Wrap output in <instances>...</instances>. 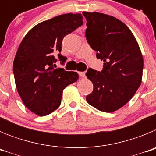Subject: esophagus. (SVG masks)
Returning <instances> with one entry per match:
<instances>
[{
    "label": "esophagus",
    "instance_id": "34e87169",
    "mask_svg": "<svg viewBox=\"0 0 156 156\" xmlns=\"http://www.w3.org/2000/svg\"><path fill=\"white\" fill-rule=\"evenodd\" d=\"M79 75L80 77H85V72H79Z\"/></svg>",
    "mask_w": 156,
    "mask_h": 156
}]
</instances>
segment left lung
Wrapping results in <instances>:
<instances>
[{
	"label": "left lung",
	"mask_w": 156,
	"mask_h": 156,
	"mask_svg": "<svg viewBox=\"0 0 156 156\" xmlns=\"http://www.w3.org/2000/svg\"><path fill=\"white\" fill-rule=\"evenodd\" d=\"M87 20L86 38L104 62L102 70L87 69L86 76L94 90L87 101L100 111L112 112L133 98L141 83V51L132 32L113 16L99 12H83Z\"/></svg>",
	"instance_id": "1"
}]
</instances>
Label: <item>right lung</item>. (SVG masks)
Listing matches in <instances>:
<instances>
[{"instance_id":"add662e5","label":"right lung","mask_w":156,"mask_h":156,"mask_svg":"<svg viewBox=\"0 0 156 156\" xmlns=\"http://www.w3.org/2000/svg\"><path fill=\"white\" fill-rule=\"evenodd\" d=\"M81 14H64L37 24L25 36L14 59L13 73L18 93L27 108L39 116L60 106L62 91L76 82V72L55 69L65 36L83 25Z\"/></svg>"}]
</instances>
